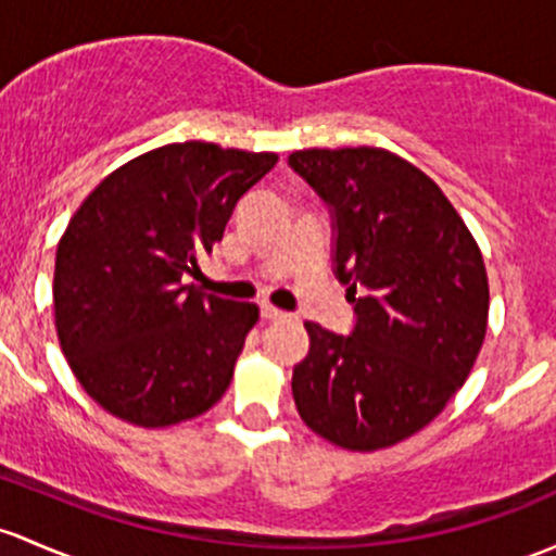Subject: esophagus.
I'll list each match as a JSON object with an SVG mask.
<instances>
[{"label": "esophagus", "instance_id": "1", "mask_svg": "<svg viewBox=\"0 0 556 556\" xmlns=\"http://www.w3.org/2000/svg\"><path fill=\"white\" fill-rule=\"evenodd\" d=\"M261 317L268 319V323H277V319H285V317H288V314L279 312V308H274L271 303H263V306H261Z\"/></svg>", "mask_w": 556, "mask_h": 556}]
</instances>
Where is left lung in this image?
<instances>
[{
  "instance_id": "left-lung-1",
  "label": "left lung",
  "mask_w": 556,
  "mask_h": 556,
  "mask_svg": "<svg viewBox=\"0 0 556 556\" xmlns=\"http://www.w3.org/2000/svg\"><path fill=\"white\" fill-rule=\"evenodd\" d=\"M288 162L330 207L336 277L356 314L352 336L306 323L295 407L332 445L391 447L440 416L475 367L490 308L482 253L440 186L391 151L303 149Z\"/></svg>"
}]
</instances>
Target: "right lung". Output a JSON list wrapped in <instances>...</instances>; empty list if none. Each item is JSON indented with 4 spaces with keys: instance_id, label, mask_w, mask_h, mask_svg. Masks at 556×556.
I'll use <instances>...</instances> for the list:
<instances>
[{
    "instance_id": "obj_1",
    "label": "right lung",
    "mask_w": 556,
    "mask_h": 556,
    "mask_svg": "<svg viewBox=\"0 0 556 556\" xmlns=\"http://www.w3.org/2000/svg\"><path fill=\"white\" fill-rule=\"evenodd\" d=\"M277 160L167 143L106 175L68 220L52 279L58 341L111 416L162 429L202 416L229 389L258 306L204 295L184 277Z\"/></svg>"
}]
</instances>
